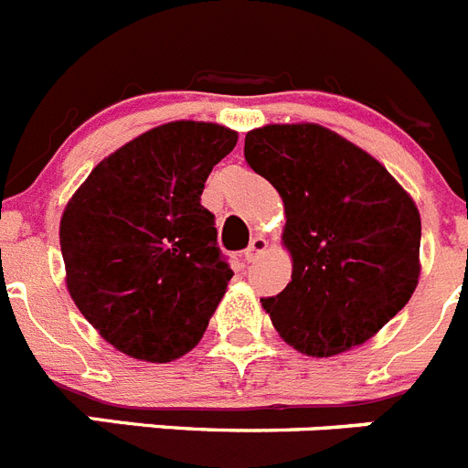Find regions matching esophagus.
I'll return each instance as SVG.
<instances>
[{
    "instance_id": "34e87169",
    "label": "esophagus",
    "mask_w": 468,
    "mask_h": 468,
    "mask_svg": "<svg viewBox=\"0 0 468 468\" xmlns=\"http://www.w3.org/2000/svg\"><path fill=\"white\" fill-rule=\"evenodd\" d=\"M267 248H270V241L264 237H255L253 241H250V246L246 248V253H243V258L248 260V262H255V260L262 258L264 253H267Z\"/></svg>"
}]
</instances>
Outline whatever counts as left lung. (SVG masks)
Segmentation results:
<instances>
[{"label": "left lung", "instance_id": "left-lung-1", "mask_svg": "<svg viewBox=\"0 0 468 468\" xmlns=\"http://www.w3.org/2000/svg\"><path fill=\"white\" fill-rule=\"evenodd\" d=\"M248 166L283 198L291 283L262 307L292 349L325 358L361 346L420 281L415 201L375 156L318 123L246 133Z\"/></svg>", "mask_w": 468, "mask_h": 468}]
</instances>
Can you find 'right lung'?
Masks as SVG:
<instances>
[{"mask_svg": "<svg viewBox=\"0 0 468 468\" xmlns=\"http://www.w3.org/2000/svg\"><path fill=\"white\" fill-rule=\"evenodd\" d=\"M237 140L220 123H161L105 156L65 206L69 297L126 356L168 363L204 337L234 271L201 192Z\"/></svg>", "mask_w": 468, "mask_h": 468, "instance_id": "right-lung-1", "label": "right lung"}]
</instances>
